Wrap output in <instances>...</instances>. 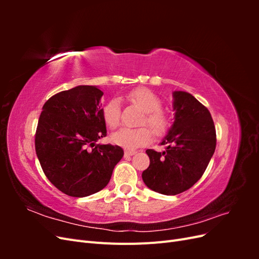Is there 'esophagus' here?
<instances>
[{
	"mask_svg": "<svg viewBox=\"0 0 259 259\" xmlns=\"http://www.w3.org/2000/svg\"><path fill=\"white\" fill-rule=\"evenodd\" d=\"M135 153H136V151H135V150H125V152H124L125 156H131V155H134Z\"/></svg>",
	"mask_w": 259,
	"mask_h": 259,
	"instance_id": "esophagus-1",
	"label": "esophagus"
}]
</instances>
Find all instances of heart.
I'll list each match as a JSON object with an SVG mask.
<instances>
[{
	"label": "heart",
	"mask_w": 259,
	"mask_h": 259,
	"mask_svg": "<svg viewBox=\"0 0 259 259\" xmlns=\"http://www.w3.org/2000/svg\"><path fill=\"white\" fill-rule=\"evenodd\" d=\"M127 99L145 111L140 124H148L158 137L165 136L173 126V117L163 110L161 98L152 91L138 88L127 94ZM103 119L109 128L114 130L119 126L121 120V103L119 99L113 98L104 106ZM151 129L148 126L137 128L124 127L114 133L112 142L128 149L143 147L151 143L153 133Z\"/></svg>",
	"instance_id": "obj_1"
}]
</instances>
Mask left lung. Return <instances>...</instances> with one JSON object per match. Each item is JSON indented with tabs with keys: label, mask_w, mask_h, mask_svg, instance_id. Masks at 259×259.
I'll use <instances>...</instances> for the list:
<instances>
[{
	"label": "left lung",
	"mask_w": 259,
	"mask_h": 259,
	"mask_svg": "<svg viewBox=\"0 0 259 259\" xmlns=\"http://www.w3.org/2000/svg\"><path fill=\"white\" fill-rule=\"evenodd\" d=\"M175 121L161 145L166 150L148 149L150 165L143 180L151 190L166 195L182 193L204 174L215 152L216 130L208 109L186 92H174Z\"/></svg>",
	"instance_id": "1"
}]
</instances>
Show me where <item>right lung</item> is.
I'll list each match as a JSON object with an SVG mask.
<instances>
[{"instance_id": "add662e5", "label": "right lung", "mask_w": 259, "mask_h": 259, "mask_svg": "<svg viewBox=\"0 0 259 259\" xmlns=\"http://www.w3.org/2000/svg\"><path fill=\"white\" fill-rule=\"evenodd\" d=\"M96 86L80 85L52 96L35 132V152L50 182L70 197L83 198L108 185L122 159L119 146L95 144L107 135Z\"/></svg>"}]
</instances>
